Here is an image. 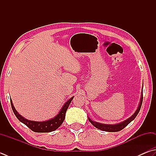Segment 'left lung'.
<instances>
[{"label": "left lung", "mask_w": 156, "mask_h": 156, "mask_svg": "<svg viewBox=\"0 0 156 156\" xmlns=\"http://www.w3.org/2000/svg\"><path fill=\"white\" fill-rule=\"evenodd\" d=\"M142 102H143V92H141L139 104V106H138L136 111H135L133 115L129 117V118H128L127 119H126V120H124V121H123L122 122L118 123V124H101V123L93 121V120L91 119L89 117H88V120H89V122L94 126V127L99 129V130H103L105 132H118V131L122 130V129H124L126 126H127L132 121H133V120H134L135 119V117H136L138 113H139V112L140 107H141Z\"/></svg>", "instance_id": "obj_1"}]
</instances>
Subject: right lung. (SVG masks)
<instances>
[{
  "instance_id": "right-lung-1",
  "label": "right lung",
  "mask_w": 156,
  "mask_h": 156,
  "mask_svg": "<svg viewBox=\"0 0 156 156\" xmlns=\"http://www.w3.org/2000/svg\"><path fill=\"white\" fill-rule=\"evenodd\" d=\"M74 98L73 96L67 101L64 105L62 106V107L60 109L56 115L53 117V118L46 120V121L43 122H37V121H31V120H28L27 119L24 118L17 112L16 108L13 106V102L11 99V108H12L14 114L17 119H18L20 122L25 124L26 126L32 130V131L35 132V133H50V132L54 131L58 129V128L62 124L64 119H65V115L66 110L68 109L69 107V105L71 102L72 100Z\"/></svg>"
}]
</instances>
